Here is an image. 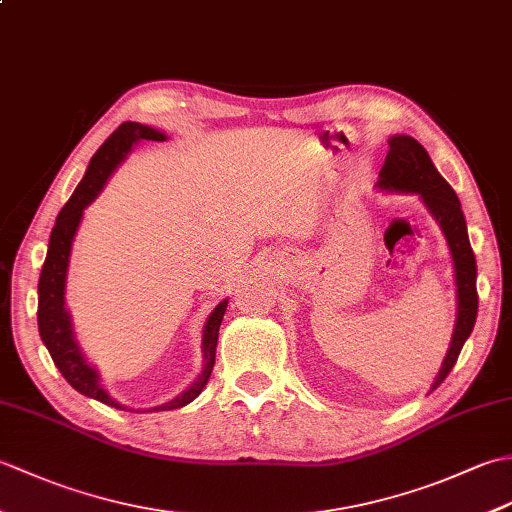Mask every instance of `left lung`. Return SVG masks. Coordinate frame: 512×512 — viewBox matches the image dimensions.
<instances>
[{
	"label": "left lung",
	"instance_id": "obj_1",
	"mask_svg": "<svg viewBox=\"0 0 512 512\" xmlns=\"http://www.w3.org/2000/svg\"><path fill=\"white\" fill-rule=\"evenodd\" d=\"M378 176V184L383 189L420 193L427 209L440 222L444 235H447L453 255L455 281H458V323H455L449 354L444 358L436 383H433V389H436L449 376L453 365L458 363V356L466 339H469V334L473 332L477 319V264L469 242V233H466V220L458 195L451 189V184L440 176L436 165H433L427 154V149L416 138H391L385 165Z\"/></svg>",
	"mask_w": 512,
	"mask_h": 512
}]
</instances>
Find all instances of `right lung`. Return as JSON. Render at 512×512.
I'll list each match as a JSON object with an SVG mask.
<instances>
[{"label":"right lung","mask_w":512,"mask_h":512,"mask_svg":"<svg viewBox=\"0 0 512 512\" xmlns=\"http://www.w3.org/2000/svg\"><path fill=\"white\" fill-rule=\"evenodd\" d=\"M167 136L156 132V129L138 125V123H123L116 132L105 140L101 149L96 151L94 158L90 160V167L85 171L83 180L79 182V187L74 189L72 198L65 202L61 209L57 224H54L52 233H50V244H48V255L46 262H43L41 268V277H39V306H37V323H39V334L41 341L46 343L48 352L52 356L54 365L59 367V372L68 383L81 391L83 396H90L99 402H105V405L123 409L116 400L107 396V391L99 385V376H96L94 369L83 361V356L79 352V347L74 343L72 336V325L68 312L63 308V295H65V273H68V262H70V248H72V239L76 228H79V222L83 217V209L88 206L96 195L101 193L105 187L107 178L114 171V167L125 158V154L132 149L134 143L138 140H165ZM226 303L222 301L217 306L209 321L204 325V336H202V350L206 365L202 369L200 378L184 391L182 396L176 400L167 402V405L156 407V411H169V409H180L184 405H189L191 400L200 396V391L204 389L206 380H209L213 365H215V347H217V336H220V325L226 312Z\"/></svg>","instance_id":"obj_1"}]
</instances>
